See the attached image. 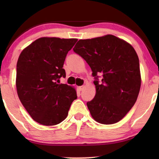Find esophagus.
<instances>
[{
    "instance_id": "34e87169",
    "label": "esophagus",
    "mask_w": 159,
    "mask_h": 159,
    "mask_svg": "<svg viewBox=\"0 0 159 159\" xmlns=\"http://www.w3.org/2000/svg\"><path fill=\"white\" fill-rule=\"evenodd\" d=\"M79 88V90H80V91H81V90H83V88H84V85H82V86H80L79 88Z\"/></svg>"
}]
</instances>
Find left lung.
I'll return each mask as SVG.
<instances>
[{
    "instance_id": "1",
    "label": "left lung",
    "mask_w": 159,
    "mask_h": 159,
    "mask_svg": "<svg viewBox=\"0 0 159 159\" xmlns=\"http://www.w3.org/2000/svg\"><path fill=\"white\" fill-rule=\"evenodd\" d=\"M73 50L86 61L96 80L94 98L87 103L91 116L103 125L118 122L132 108L140 92L141 75L135 50L112 34L80 40Z\"/></svg>"
}]
</instances>
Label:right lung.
I'll return each mask as SVG.
<instances>
[{
  "instance_id": "add662e5",
  "label": "right lung",
  "mask_w": 159,
  "mask_h": 159,
  "mask_svg": "<svg viewBox=\"0 0 159 159\" xmlns=\"http://www.w3.org/2000/svg\"><path fill=\"white\" fill-rule=\"evenodd\" d=\"M77 39L43 37L21 51L16 64V87L21 103L36 122L58 125L77 99L74 87L60 84L66 54Z\"/></svg>"
}]
</instances>
